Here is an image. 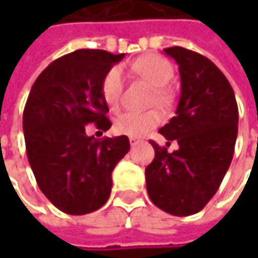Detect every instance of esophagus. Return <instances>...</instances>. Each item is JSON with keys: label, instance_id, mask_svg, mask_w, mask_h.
<instances>
[{"label": "esophagus", "instance_id": "1", "mask_svg": "<svg viewBox=\"0 0 258 258\" xmlns=\"http://www.w3.org/2000/svg\"><path fill=\"white\" fill-rule=\"evenodd\" d=\"M129 142H131V145H132V146H136V145L139 144L141 141H139V139H136V138H129Z\"/></svg>", "mask_w": 258, "mask_h": 258}]
</instances>
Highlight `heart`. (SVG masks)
<instances>
[{
    "label": "heart",
    "mask_w": 258,
    "mask_h": 258,
    "mask_svg": "<svg viewBox=\"0 0 258 258\" xmlns=\"http://www.w3.org/2000/svg\"><path fill=\"white\" fill-rule=\"evenodd\" d=\"M132 69L139 76L146 79L151 85L159 89L161 96L164 94V87L173 77L172 64L159 54H148L139 58L132 64ZM123 70L120 66L110 67L102 79V96L109 107L116 109L123 94ZM162 116L156 110L138 113V112H126L119 114L114 119L113 129L116 134L124 135L129 138H141L154 127L161 123Z\"/></svg>",
    "instance_id": "b5f03b06"
}]
</instances>
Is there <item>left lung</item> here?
<instances>
[{"instance_id":"left-lung-1","label":"left lung","mask_w":258,"mask_h":258,"mask_svg":"<svg viewBox=\"0 0 258 258\" xmlns=\"http://www.w3.org/2000/svg\"><path fill=\"white\" fill-rule=\"evenodd\" d=\"M164 51L179 66L181 97L159 134L179 148L169 154L151 141L155 158L145 169L146 189L158 208L186 217L208 204L230 168L238 107L230 82L210 58L178 45Z\"/></svg>"}]
</instances>
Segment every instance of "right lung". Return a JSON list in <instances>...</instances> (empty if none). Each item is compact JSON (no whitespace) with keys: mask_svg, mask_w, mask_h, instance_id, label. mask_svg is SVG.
Here are the masks:
<instances>
[{"mask_svg":"<svg viewBox=\"0 0 258 258\" xmlns=\"http://www.w3.org/2000/svg\"><path fill=\"white\" fill-rule=\"evenodd\" d=\"M123 57L76 50L47 66L28 94L23 114L27 158L41 192L66 214L85 215L103 207L114 166L129 152L124 135H86L89 123L103 132L112 126L100 85Z\"/></svg>","mask_w":258,"mask_h":258,"instance_id":"obj_1","label":"right lung"}]
</instances>
